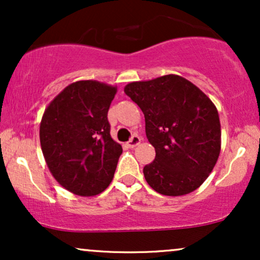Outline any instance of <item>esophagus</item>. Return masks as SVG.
Masks as SVG:
<instances>
[{"label":"esophagus","mask_w":260,"mask_h":260,"mask_svg":"<svg viewBox=\"0 0 260 260\" xmlns=\"http://www.w3.org/2000/svg\"><path fill=\"white\" fill-rule=\"evenodd\" d=\"M140 140H142V139H140V137L137 136V134H134V136L131 137V139L127 142V145L129 148H134V147H137V145L139 144Z\"/></svg>","instance_id":"1"}]
</instances>
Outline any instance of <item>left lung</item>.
Here are the masks:
<instances>
[{"label":"left lung","mask_w":260,"mask_h":260,"mask_svg":"<svg viewBox=\"0 0 260 260\" xmlns=\"http://www.w3.org/2000/svg\"><path fill=\"white\" fill-rule=\"evenodd\" d=\"M124 92L144 113L147 138L155 148L154 161L143 169L149 186L172 197L197 189L220 154L215 105L189 80L175 74L129 83Z\"/></svg>","instance_id":"left-lung-1"}]
</instances>
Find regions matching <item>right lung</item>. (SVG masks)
<instances>
[{
	"instance_id": "add662e5",
	"label": "right lung",
	"mask_w": 260,
	"mask_h": 260,
	"mask_svg": "<svg viewBox=\"0 0 260 260\" xmlns=\"http://www.w3.org/2000/svg\"><path fill=\"white\" fill-rule=\"evenodd\" d=\"M116 88L79 80L45 110L40 144L56 181L78 196H96L111 183L122 147L111 138L109 112Z\"/></svg>"
}]
</instances>
